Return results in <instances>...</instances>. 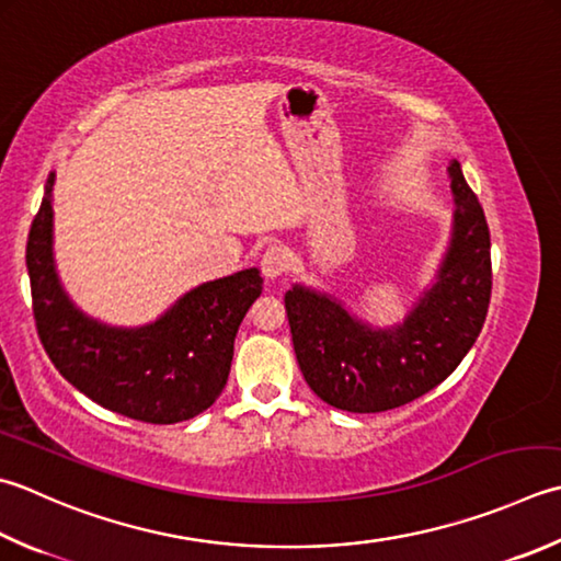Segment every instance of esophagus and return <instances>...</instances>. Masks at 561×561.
I'll list each match as a JSON object with an SVG mask.
<instances>
[{"instance_id":"1","label":"esophagus","mask_w":561,"mask_h":561,"mask_svg":"<svg viewBox=\"0 0 561 561\" xmlns=\"http://www.w3.org/2000/svg\"><path fill=\"white\" fill-rule=\"evenodd\" d=\"M289 252L284 250L282 245H270L267 250H265V255H262V272H265V277L267 279H277V277H282L284 272L289 270Z\"/></svg>"}]
</instances>
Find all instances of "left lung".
I'll return each instance as SVG.
<instances>
[{
	"mask_svg": "<svg viewBox=\"0 0 561 561\" xmlns=\"http://www.w3.org/2000/svg\"><path fill=\"white\" fill-rule=\"evenodd\" d=\"M453 238L435 284L403 323L371 328L331 294L301 284L284 296L294 353L318 399L350 413L399 409L435 389L477 343L491 301V236L484 208L457 160Z\"/></svg>",
	"mask_w": 561,
	"mask_h": 561,
	"instance_id": "1",
	"label": "left lung"
}]
</instances>
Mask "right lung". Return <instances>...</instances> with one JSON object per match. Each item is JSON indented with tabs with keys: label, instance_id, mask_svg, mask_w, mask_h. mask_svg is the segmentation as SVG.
<instances>
[{
	"label": "right lung",
	"instance_id": "1",
	"mask_svg": "<svg viewBox=\"0 0 561 561\" xmlns=\"http://www.w3.org/2000/svg\"><path fill=\"white\" fill-rule=\"evenodd\" d=\"M53 184L55 172L31 224L26 267L38 337L55 369L84 397L126 419L170 425L199 415L226 387L236 333L262 294L260 270L199 284L156 323H99L70 301L55 272Z\"/></svg>",
	"mask_w": 561,
	"mask_h": 561
}]
</instances>
